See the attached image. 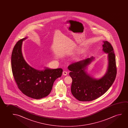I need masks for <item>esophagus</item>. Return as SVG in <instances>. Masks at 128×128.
Listing matches in <instances>:
<instances>
[{
  "mask_svg": "<svg viewBox=\"0 0 128 128\" xmlns=\"http://www.w3.org/2000/svg\"><path fill=\"white\" fill-rule=\"evenodd\" d=\"M62 74H63V75H64L66 76V75H67V72L66 71H64L63 72V73H62Z\"/></svg>",
  "mask_w": 128,
  "mask_h": 128,
  "instance_id": "1",
  "label": "esophagus"
}]
</instances>
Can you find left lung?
<instances>
[{"label":"left lung","instance_id":"obj_1","mask_svg":"<svg viewBox=\"0 0 128 128\" xmlns=\"http://www.w3.org/2000/svg\"><path fill=\"white\" fill-rule=\"evenodd\" d=\"M103 42V50L108 54V68L102 78H93L85 71L86 67L94 58L93 57L72 63L68 67L72 79V94L79 101L88 102L98 98L108 90L116 78L117 70L113 47L107 41Z\"/></svg>","mask_w":128,"mask_h":128}]
</instances>
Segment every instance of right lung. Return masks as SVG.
Returning <instances> with one entry per match:
<instances>
[{
  "label": "right lung",
  "mask_w": 128,
  "mask_h": 128,
  "mask_svg": "<svg viewBox=\"0 0 128 128\" xmlns=\"http://www.w3.org/2000/svg\"><path fill=\"white\" fill-rule=\"evenodd\" d=\"M26 39L25 38L19 40L12 50V74L18 88L24 94L32 98L40 99L49 94L54 82L61 77L63 70L61 68H46L40 71L30 66L22 55V42Z\"/></svg>",
  "instance_id": "right-lung-1"
}]
</instances>
